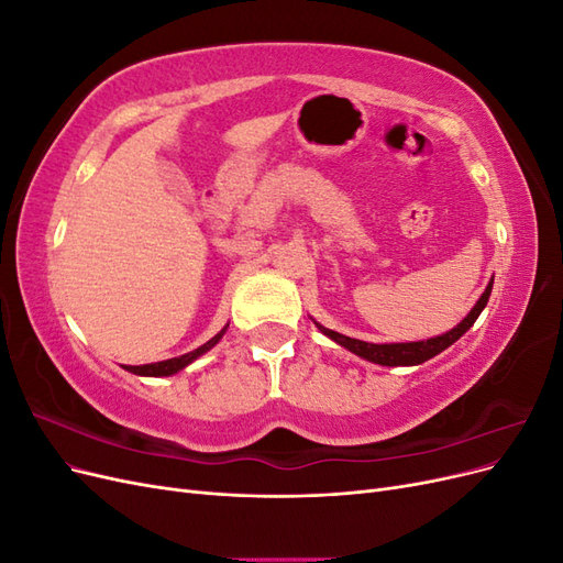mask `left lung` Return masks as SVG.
I'll list each match as a JSON object with an SVG mask.
<instances>
[{
	"mask_svg": "<svg viewBox=\"0 0 563 563\" xmlns=\"http://www.w3.org/2000/svg\"><path fill=\"white\" fill-rule=\"evenodd\" d=\"M490 288H493V279L488 282L486 291L482 294L479 300H476V305L470 310V314L463 321H460L457 327H453L451 331L441 333V335H434L430 340H416V343H385V345L364 343V340H356V338L343 335L338 331H331L327 327H321V323H317V321L314 323L323 335H329L331 340H335L340 347L354 352L356 356H362V360H366V362L380 364V366H416V364L432 360V356H437L439 352H444L446 347H451L455 343L460 335H465L472 329V323L476 321V317H479L482 310L486 308Z\"/></svg>",
	"mask_w": 563,
	"mask_h": 563,
	"instance_id": "1",
	"label": "left lung"
}]
</instances>
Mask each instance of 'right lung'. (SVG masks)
Returning <instances> with one entry per match:
<instances>
[{"label":"right lung","instance_id":"add662e5","mask_svg":"<svg viewBox=\"0 0 563 563\" xmlns=\"http://www.w3.org/2000/svg\"><path fill=\"white\" fill-rule=\"evenodd\" d=\"M228 331V327L216 333L209 343H203L201 347L187 352V354H180V356H174V360H166V362H157V364H145V366H124L129 373H135V376H152V378H159V376H174V373L183 371L187 364H192L197 356H201L203 352H209L220 338H223V333Z\"/></svg>","mask_w":563,"mask_h":563}]
</instances>
